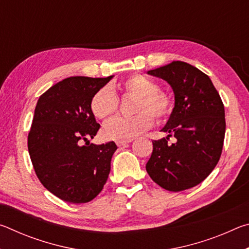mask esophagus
<instances>
[{
  "label": "esophagus",
  "mask_w": 249,
  "mask_h": 249,
  "mask_svg": "<svg viewBox=\"0 0 249 249\" xmlns=\"http://www.w3.org/2000/svg\"><path fill=\"white\" fill-rule=\"evenodd\" d=\"M132 141H119V142H116V145L117 146H125V145H127L128 142H130Z\"/></svg>",
  "instance_id": "esophagus-1"
}]
</instances>
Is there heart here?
<instances>
[{
  "instance_id": "1",
  "label": "heart",
  "mask_w": 249,
  "mask_h": 249,
  "mask_svg": "<svg viewBox=\"0 0 249 249\" xmlns=\"http://www.w3.org/2000/svg\"><path fill=\"white\" fill-rule=\"evenodd\" d=\"M119 90L126 95L135 96L133 112L129 117H116L102 129L107 141H130L151 127L154 119L165 122L174 112V100L168 92L159 89L153 79L142 74H132L123 80ZM119 98L111 87H102L94 92L90 101L92 114L96 119L107 120L119 109Z\"/></svg>"
}]
</instances>
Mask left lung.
Wrapping results in <instances>:
<instances>
[{
	"label": "left lung",
	"instance_id": "left-lung-1",
	"mask_svg": "<svg viewBox=\"0 0 249 249\" xmlns=\"http://www.w3.org/2000/svg\"><path fill=\"white\" fill-rule=\"evenodd\" d=\"M148 74L170 84L175 107L161 132L153 141L146 165L151 179L168 191H183L201 183L217 165L225 136V111L211 79L196 67L172 61ZM170 137L176 141L172 144Z\"/></svg>",
	"mask_w": 249,
	"mask_h": 249
}]
</instances>
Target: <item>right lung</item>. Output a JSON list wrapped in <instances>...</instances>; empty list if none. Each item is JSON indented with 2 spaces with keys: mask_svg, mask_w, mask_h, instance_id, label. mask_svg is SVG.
<instances>
[{
  "mask_svg": "<svg viewBox=\"0 0 249 249\" xmlns=\"http://www.w3.org/2000/svg\"><path fill=\"white\" fill-rule=\"evenodd\" d=\"M112 78H67L37 102L27 138L28 153L41 184L66 202H90L107 180L117 146L114 142L90 144L100 128L90 101Z\"/></svg>",
  "mask_w": 249,
  "mask_h": 249,
  "instance_id": "obj_1",
  "label": "right lung"
}]
</instances>
